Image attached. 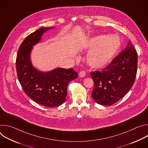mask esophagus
Listing matches in <instances>:
<instances>
[{
    "instance_id": "1",
    "label": "esophagus",
    "mask_w": 148,
    "mask_h": 148,
    "mask_svg": "<svg viewBox=\"0 0 148 148\" xmlns=\"http://www.w3.org/2000/svg\"><path fill=\"white\" fill-rule=\"evenodd\" d=\"M86 72L85 71H81L79 73V76L81 78H83L86 76Z\"/></svg>"
}]
</instances>
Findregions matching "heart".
I'll use <instances>...</instances> for the list:
<instances>
[{
    "label": "heart",
    "instance_id": "1",
    "mask_svg": "<svg viewBox=\"0 0 148 148\" xmlns=\"http://www.w3.org/2000/svg\"><path fill=\"white\" fill-rule=\"evenodd\" d=\"M121 41L115 36L101 35L91 38L87 45L90 51L87 62L93 68H101L107 66L119 50Z\"/></svg>",
    "mask_w": 148,
    "mask_h": 148
}]
</instances>
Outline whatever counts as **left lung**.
<instances>
[{
	"instance_id": "1",
	"label": "left lung",
	"mask_w": 148,
	"mask_h": 148,
	"mask_svg": "<svg viewBox=\"0 0 148 148\" xmlns=\"http://www.w3.org/2000/svg\"><path fill=\"white\" fill-rule=\"evenodd\" d=\"M138 66L136 49L129 40L125 49L101 71L91 72L94 82L92 98L103 105H111L123 97L133 86Z\"/></svg>"
}]
</instances>
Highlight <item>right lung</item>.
<instances>
[{
	"instance_id": "obj_1",
	"label": "right lung",
	"mask_w": 148,
	"mask_h": 148,
	"mask_svg": "<svg viewBox=\"0 0 148 148\" xmlns=\"http://www.w3.org/2000/svg\"><path fill=\"white\" fill-rule=\"evenodd\" d=\"M51 28L41 27L29 34L20 46L16 61L17 78L26 94L36 103L50 108L64 102L69 83L78 77L73 69L57 68L43 73L33 67L30 61L33 46Z\"/></svg>"
}]
</instances>
